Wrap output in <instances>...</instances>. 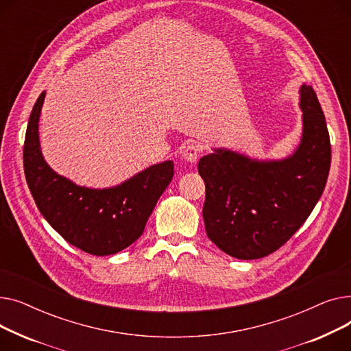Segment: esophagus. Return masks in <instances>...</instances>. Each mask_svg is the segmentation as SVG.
<instances>
[{"instance_id":"1","label":"esophagus","mask_w":351,"mask_h":351,"mask_svg":"<svg viewBox=\"0 0 351 351\" xmlns=\"http://www.w3.org/2000/svg\"><path fill=\"white\" fill-rule=\"evenodd\" d=\"M199 154H200L199 145H196V143H189V145L185 146V149H183L182 156H183V159L191 162V163H196V160H197V158H199Z\"/></svg>"}]
</instances>
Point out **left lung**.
<instances>
[{
	"mask_svg": "<svg viewBox=\"0 0 351 351\" xmlns=\"http://www.w3.org/2000/svg\"><path fill=\"white\" fill-rule=\"evenodd\" d=\"M300 97L303 136L290 158L257 162L216 149L199 160L208 237L236 259H261L282 247L324 191L331 162L326 118L310 85L302 86Z\"/></svg>",
	"mask_w": 351,
	"mask_h": 351,
	"instance_id": "8db88e82",
	"label": "left lung"
}]
</instances>
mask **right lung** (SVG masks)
<instances>
[{"mask_svg":"<svg viewBox=\"0 0 351 351\" xmlns=\"http://www.w3.org/2000/svg\"><path fill=\"white\" fill-rule=\"evenodd\" d=\"M44 97L45 92L32 108L24 142V172L36 206L68 243L89 254L108 256L126 249L143 233L171 183L173 162L154 165L110 189L77 186L55 173L43 158L38 121Z\"/></svg>","mask_w":351,"mask_h":351,"instance_id":"add662e5","label":"right lung"}]
</instances>
